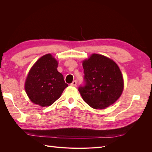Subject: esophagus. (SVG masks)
Instances as JSON below:
<instances>
[{
    "label": "esophagus",
    "instance_id": "1",
    "mask_svg": "<svg viewBox=\"0 0 152 152\" xmlns=\"http://www.w3.org/2000/svg\"><path fill=\"white\" fill-rule=\"evenodd\" d=\"M77 80H73L72 83L70 84V86H77Z\"/></svg>",
    "mask_w": 152,
    "mask_h": 152
}]
</instances>
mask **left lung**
Instances as JSON below:
<instances>
[{"label": "left lung", "instance_id": "8db88e82", "mask_svg": "<svg viewBox=\"0 0 152 152\" xmlns=\"http://www.w3.org/2000/svg\"><path fill=\"white\" fill-rule=\"evenodd\" d=\"M84 84L79 91L84 102L95 109H104L119 98L124 89L122 73L112 59L92 54L82 63Z\"/></svg>", "mask_w": 152, "mask_h": 152}]
</instances>
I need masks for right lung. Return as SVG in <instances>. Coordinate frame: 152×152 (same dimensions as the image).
<instances>
[{"mask_svg": "<svg viewBox=\"0 0 152 152\" xmlns=\"http://www.w3.org/2000/svg\"><path fill=\"white\" fill-rule=\"evenodd\" d=\"M58 61L48 54L32 66L25 82L26 93L32 102L41 107L51 105L60 97L68 84L57 70Z\"/></svg>", "mask_w": 152, "mask_h": 152, "instance_id": "right-lung-1", "label": "right lung"}]
</instances>
